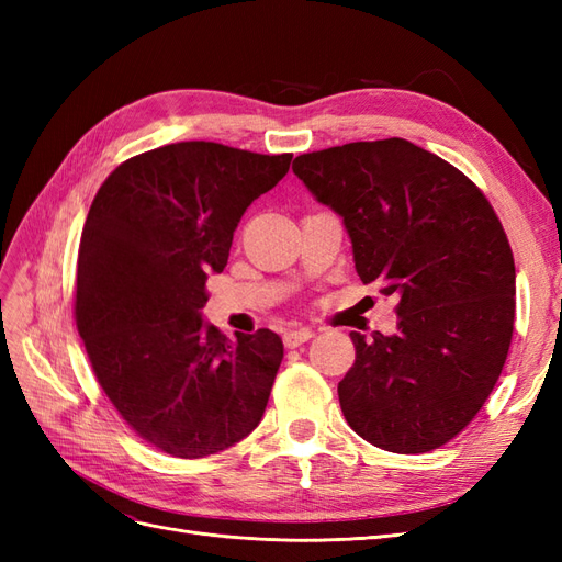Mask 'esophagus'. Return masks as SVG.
I'll return each instance as SVG.
<instances>
[{
    "label": "esophagus",
    "instance_id": "esophagus-1",
    "mask_svg": "<svg viewBox=\"0 0 562 562\" xmlns=\"http://www.w3.org/2000/svg\"><path fill=\"white\" fill-rule=\"evenodd\" d=\"M312 335H314V330H312V328H297V330H288V333H283V345H285L288 349L300 347V345L307 342V339H312Z\"/></svg>",
    "mask_w": 562,
    "mask_h": 562
}]
</instances>
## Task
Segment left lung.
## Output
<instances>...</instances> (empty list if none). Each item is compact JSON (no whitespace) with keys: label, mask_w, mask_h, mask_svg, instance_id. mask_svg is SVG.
Segmentation results:
<instances>
[{"label":"left lung","mask_w":562,"mask_h":562,"mask_svg":"<svg viewBox=\"0 0 562 562\" xmlns=\"http://www.w3.org/2000/svg\"><path fill=\"white\" fill-rule=\"evenodd\" d=\"M293 173L342 217L363 283L398 297L396 333H351L337 384L349 427L398 454L446 446L495 389L516 267L499 217L454 166L403 138L300 155Z\"/></svg>","instance_id":"1"}]
</instances>
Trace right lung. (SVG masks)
Here are the masks:
<instances>
[{
	"label": "right lung",
	"mask_w": 562,
	"mask_h": 562,
	"mask_svg": "<svg viewBox=\"0 0 562 562\" xmlns=\"http://www.w3.org/2000/svg\"><path fill=\"white\" fill-rule=\"evenodd\" d=\"M293 155L187 140L116 166L83 223L77 328L93 372L128 427L196 459L258 427L283 361L277 333L203 318L206 279L225 269L234 229Z\"/></svg>",
	"instance_id": "right-lung-1"
}]
</instances>
